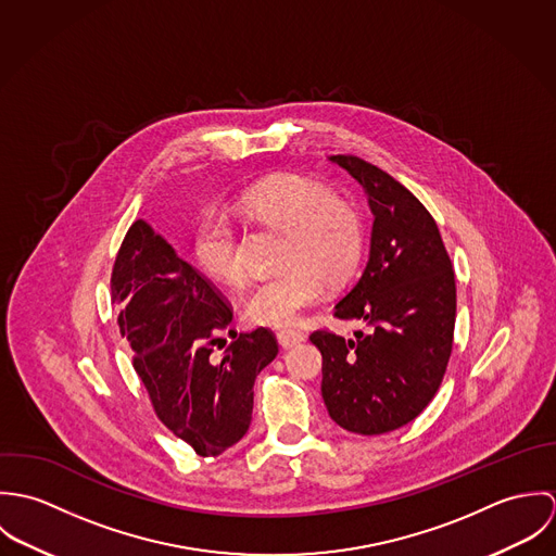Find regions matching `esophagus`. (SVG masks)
Returning <instances> with one entry per match:
<instances>
[{"label": "esophagus", "mask_w": 556, "mask_h": 556, "mask_svg": "<svg viewBox=\"0 0 556 556\" xmlns=\"http://www.w3.org/2000/svg\"><path fill=\"white\" fill-rule=\"evenodd\" d=\"M276 338H278V344H280L282 349L298 346L300 342L306 340V336H304L302 331H293V329H280V331L276 333Z\"/></svg>", "instance_id": "esophagus-1"}]
</instances>
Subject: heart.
<instances>
[{"label": "heart", "mask_w": 556, "mask_h": 556, "mask_svg": "<svg viewBox=\"0 0 556 556\" xmlns=\"http://www.w3.org/2000/svg\"><path fill=\"white\" fill-rule=\"evenodd\" d=\"M239 210L252 220L287 231L278 276L252 287L243 315L254 325L291 327L315 306L327 287L342 285L362 256L364 225L357 210L315 179L274 175L256 181L239 197ZM194 254L216 280L239 287L245 263L233 218L207 212L194 231Z\"/></svg>", "instance_id": "b5f03b06"}]
</instances>
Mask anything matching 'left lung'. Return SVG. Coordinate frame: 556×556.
Returning <instances> with one entry per match:
<instances>
[{
  "label": "left lung",
  "mask_w": 556,
  "mask_h": 556,
  "mask_svg": "<svg viewBox=\"0 0 556 556\" xmlns=\"http://www.w3.org/2000/svg\"><path fill=\"white\" fill-rule=\"evenodd\" d=\"M364 190L372 214L359 280L333 306L368 333L344 340L315 331L320 394L329 417L357 434H383L415 419L434 397L456 323V280L437 223L386 170L355 156H329Z\"/></svg>",
  "instance_id": "obj_1"
}]
</instances>
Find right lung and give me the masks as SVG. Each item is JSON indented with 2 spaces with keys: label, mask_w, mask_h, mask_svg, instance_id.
I'll use <instances>...</instances> for the list:
<instances>
[{
  "label": "right lung",
  "mask_w": 556,
  "mask_h": 556,
  "mask_svg": "<svg viewBox=\"0 0 556 556\" xmlns=\"http://www.w3.org/2000/svg\"><path fill=\"white\" fill-rule=\"evenodd\" d=\"M111 302L164 426L203 458L236 445L250 428L254 379L278 355L274 333L229 331L233 342L214 355L233 311L146 220L117 252Z\"/></svg>",
  "instance_id": "right-lung-1"
}]
</instances>
